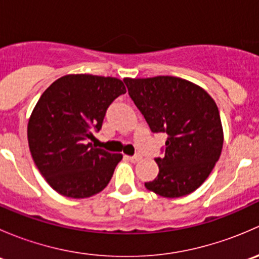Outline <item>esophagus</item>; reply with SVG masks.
Wrapping results in <instances>:
<instances>
[{
    "mask_svg": "<svg viewBox=\"0 0 259 259\" xmlns=\"http://www.w3.org/2000/svg\"><path fill=\"white\" fill-rule=\"evenodd\" d=\"M127 159H129L132 163H137V161L140 160V155H133V156H127Z\"/></svg>",
    "mask_w": 259,
    "mask_h": 259,
    "instance_id": "obj_1",
    "label": "esophagus"
}]
</instances>
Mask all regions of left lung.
I'll return each mask as SVG.
<instances>
[{"label":"left lung","mask_w":259,"mask_h":259,"mask_svg":"<svg viewBox=\"0 0 259 259\" xmlns=\"http://www.w3.org/2000/svg\"><path fill=\"white\" fill-rule=\"evenodd\" d=\"M127 93L153 133L168 135L155 158L156 178L146 189L165 198L190 194L218 161L223 129L217 104L207 91L173 76L124 79Z\"/></svg>","instance_id":"left-lung-1"}]
</instances>
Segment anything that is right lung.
Wrapping results in <instances>:
<instances>
[{"label": "right lung", "mask_w": 259, "mask_h": 259, "mask_svg": "<svg viewBox=\"0 0 259 259\" xmlns=\"http://www.w3.org/2000/svg\"><path fill=\"white\" fill-rule=\"evenodd\" d=\"M125 93L121 80L80 74L60 77L41 95L28 121V146L57 193L89 198L109 184L122 155L96 148L89 139L100 132L110 104Z\"/></svg>", "instance_id": "1"}]
</instances>
